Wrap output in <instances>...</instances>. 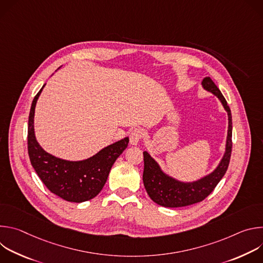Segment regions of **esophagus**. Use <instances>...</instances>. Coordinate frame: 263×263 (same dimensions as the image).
I'll return each mask as SVG.
<instances>
[{
  "instance_id": "34e87169",
  "label": "esophagus",
  "mask_w": 263,
  "mask_h": 263,
  "mask_svg": "<svg viewBox=\"0 0 263 263\" xmlns=\"http://www.w3.org/2000/svg\"><path fill=\"white\" fill-rule=\"evenodd\" d=\"M142 137H143L142 129L136 128V129L132 130V132L130 133V143L133 144V145H136Z\"/></svg>"
}]
</instances>
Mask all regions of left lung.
I'll return each instance as SVG.
<instances>
[{"instance_id": "obj_1", "label": "left lung", "mask_w": 263, "mask_h": 263, "mask_svg": "<svg viewBox=\"0 0 263 263\" xmlns=\"http://www.w3.org/2000/svg\"><path fill=\"white\" fill-rule=\"evenodd\" d=\"M202 86L207 91H210L216 96L221 102L224 110L228 114V135L226 142V151L216 168L209 175L194 182H181L173 177H170L162 172L159 164L149 156V154L143 152V185L144 189L155 203L163 207H184L202 202L207 198L215 189V186L226 174L229 166L231 152H232V116L231 110L223 98L218 87L210 79L206 77L202 81Z\"/></svg>"}]
</instances>
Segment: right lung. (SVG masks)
Wrapping results in <instances>:
<instances>
[{"label":"right lung","mask_w":263,"mask_h":263,"mask_svg":"<svg viewBox=\"0 0 263 263\" xmlns=\"http://www.w3.org/2000/svg\"><path fill=\"white\" fill-rule=\"evenodd\" d=\"M45 85L33 99L28 122V153L32 166L47 189L67 202L82 203L93 199L104 187L109 172L125 151L129 138L125 137L81 161L57 158L40 145L34 133V112Z\"/></svg>","instance_id":"1"}]
</instances>
